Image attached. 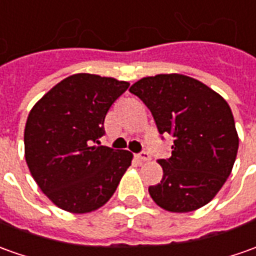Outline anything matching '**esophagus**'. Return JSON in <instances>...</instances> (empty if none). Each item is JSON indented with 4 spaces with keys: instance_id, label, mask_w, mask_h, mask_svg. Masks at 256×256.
Returning a JSON list of instances; mask_svg holds the SVG:
<instances>
[{
    "instance_id": "34e87169",
    "label": "esophagus",
    "mask_w": 256,
    "mask_h": 256,
    "mask_svg": "<svg viewBox=\"0 0 256 256\" xmlns=\"http://www.w3.org/2000/svg\"><path fill=\"white\" fill-rule=\"evenodd\" d=\"M137 158H138L140 161H142V162H147V161H150L151 160V156L147 151H142V152H140V154L137 156Z\"/></svg>"
}]
</instances>
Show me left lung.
<instances>
[{
	"label": "left lung",
	"mask_w": 256,
	"mask_h": 256,
	"mask_svg": "<svg viewBox=\"0 0 256 256\" xmlns=\"http://www.w3.org/2000/svg\"><path fill=\"white\" fill-rule=\"evenodd\" d=\"M130 92L150 109L160 134L174 137L160 160L162 179L148 188L160 208L188 213L208 204L230 176L238 134L230 106L208 85L182 74L138 80Z\"/></svg>",
	"instance_id": "left-lung-1"
}]
</instances>
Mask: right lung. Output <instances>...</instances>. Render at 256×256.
<instances>
[{"mask_svg":"<svg viewBox=\"0 0 256 256\" xmlns=\"http://www.w3.org/2000/svg\"><path fill=\"white\" fill-rule=\"evenodd\" d=\"M128 82L74 74L54 85L29 112L25 160L50 200L70 213H90L112 198L133 154L98 146L104 122Z\"/></svg>","mask_w":256,"mask_h":256,"instance_id":"1","label":"right lung"}]
</instances>
